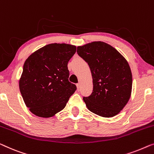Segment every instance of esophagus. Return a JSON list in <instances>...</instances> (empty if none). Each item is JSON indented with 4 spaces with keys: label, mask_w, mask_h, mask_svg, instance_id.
Wrapping results in <instances>:
<instances>
[{
    "label": "esophagus",
    "mask_w": 154,
    "mask_h": 154,
    "mask_svg": "<svg viewBox=\"0 0 154 154\" xmlns=\"http://www.w3.org/2000/svg\"><path fill=\"white\" fill-rule=\"evenodd\" d=\"M76 87H77V90H78V91H79L80 89H81V84H80V83L76 84Z\"/></svg>",
    "instance_id": "obj_1"
}]
</instances>
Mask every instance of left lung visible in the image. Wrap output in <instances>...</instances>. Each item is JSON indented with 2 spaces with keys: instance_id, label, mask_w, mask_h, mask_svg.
I'll return each instance as SVG.
<instances>
[{
  "instance_id": "left-lung-1",
  "label": "left lung",
  "mask_w": 154,
  "mask_h": 154,
  "mask_svg": "<svg viewBox=\"0 0 154 154\" xmlns=\"http://www.w3.org/2000/svg\"><path fill=\"white\" fill-rule=\"evenodd\" d=\"M77 53L90 66L93 91L83 97L94 114L112 117L119 114L131 97L132 73L124 57L110 44L93 42L77 47Z\"/></svg>"
}]
</instances>
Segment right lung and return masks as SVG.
Wrapping results in <instances>:
<instances>
[{"label":"right lung","mask_w":154,"mask_h":154,"mask_svg":"<svg viewBox=\"0 0 154 154\" xmlns=\"http://www.w3.org/2000/svg\"><path fill=\"white\" fill-rule=\"evenodd\" d=\"M76 46L50 44L35 51L24 62L19 90L26 106L39 117H52L66 106L76 86L69 81L67 64Z\"/></svg>","instance_id":"1"}]
</instances>
